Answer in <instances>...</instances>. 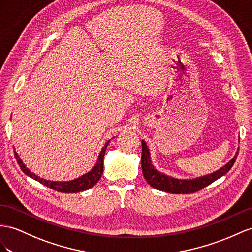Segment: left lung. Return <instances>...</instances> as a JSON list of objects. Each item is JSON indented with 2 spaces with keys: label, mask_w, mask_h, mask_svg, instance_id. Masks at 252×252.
<instances>
[{
  "label": "left lung",
  "mask_w": 252,
  "mask_h": 252,
  "mask_svg": "<svg viewBox=\"0 0 252 252\" xmlns=\"http://www.w3.org/2000/svg\"><path fill=\"white\" fill-rule=\"evenodd\" d=\"M238 149L240 148H237L233 158L214 172L195 179H177L158 171L153 166L149 148L145 140H141V170H143V175L147 183L150 184L153 189L170 193H191L202 189L205 186L224 176L235 163Z\"/></svg>",
  "instance_id": "left-lung-1"
}]
</instances>
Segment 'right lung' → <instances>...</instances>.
I'll return each mask as SVG.
<instances>
[{
	"label": "right lung",
	"mask_w": 252,
	"mask_h": 252,
	"mask_svg": "<svg viewBox=\"0 0 252 252\" xmlns=\"http://www.w3.org/2000/svg\"><path fill=\"white\" fill-rule=\"evenodd\" d=\"M108 144H109V140L104 145V147L102 148V150L98 157V160H96L95 165L93 167V169L88 171L87 173H85V175L81 176L80 178L71 180V181H50V180L42 179L40 177H38L37 175H35L34 172H31V170L22 162V159L19 158L18 153L16 151H15V157L19 166H20L21 170L25 173V175L31 177L32 179L36 180V181L43 184L44 186H47V188H50L51 189L61 191V192H69V193L80 192L93 188V186L96 184V182L101 179L102 173H103V158H104V154Z\"/></svg>",
	"instance_id": "right-lung-1"
}]
</instances>
